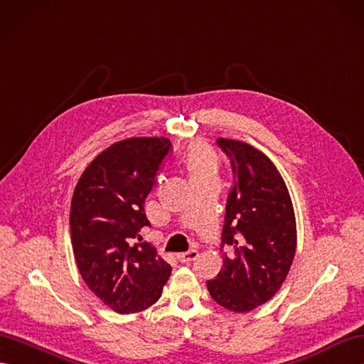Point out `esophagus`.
Returning <instances> with one entry per match:
<instances>
[{"label": "esophagus", "instance_id": "obj_1", "mask_svg": "<svg viewBox=\"0 0 364 364\" xmlns=\"http://www.w3.org/2000/svg\"><path fill=\"white\" fill-rule=\"evenodd\" d=\"M199 256L198 250H188V252H183V253H177V259L183 264H188L191 261H194Z\"/></svg>", "mask_w": 364, "mask_h": 364}]
</instances>
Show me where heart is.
Returning a JSON list of instances; mask_svg holds the SVG:
<instances>
[{
	"label": "heart",
	"mask_w": 364,
	"mask_h": 364,
	"mask_svg": "<svg viewBox=\"0 0 364 364\" xmlns=\"http://www.w3.org/2000/svg\"><path fill=\"white\" fill-rule=\"evenodd\" d=\"M182 165L191 183L205 179H216L219 171V157L210 146L203 144H194L188 148Z\"/></svg>",
	"instance_id": "1"
}]
</instances>
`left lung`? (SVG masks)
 I'll return each mask as SVG.
<instances>
[{"label": "left lung", "instance_id": "1", "mask_svg": "<svg viewBox=\"0 0 364 364\" xmlns=\"http://www.w3.org/2000/svg\"><path fill=\"white\" fill-rule=\"evenodd\" d=\"M232 162L235 185L228 194L223 228L224 265L207 281L211 298L236 314L267 303L286 281L296 252V220L287 185L259 149L233 139H218Z\"/></svg>", "mask_w": 364, "mask_h": 364}]
</instances>
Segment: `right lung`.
Listing matches in <instances>:
<instances>
[{
    "instance_id": "right-lung-1",
    "label": "right lung",
    "mask_w": 364,
    "mask_h": 364,
    "mask_svg": "<svg viewBox=\"0 0 364 364\" xmlns=\"http://www.w3.org/2000/svg\"><path fill=\"white\" fill-rule=\"evenodd\" d=\"M170 149L166 137L115 141L75 185L69 225L77 267L92 294L117 314L154 304L171 274V265L139 235L149 225L144 203Z\"/></svg>"
}]
</instances>
